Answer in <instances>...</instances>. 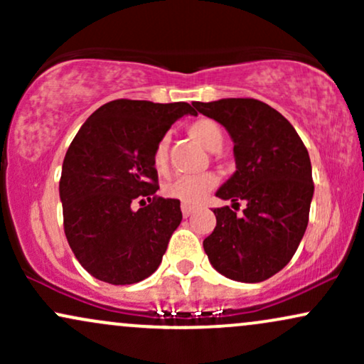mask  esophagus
I'll use <instances>...</instances> for the list:
<instances>
[{"label":"esophagus","mask_w":364,"mask_h":364,"mask_svg":"<svg viewBox=\"0 0 364 364\" xmlns=\"http://www.w3.org/2000/svg\"><path fill=\"white\" fill-rule=\"evenodd\" d=\"M181 212H183V215H185V217H190V215L195 212V207L185 205V203H183V205H181Z\"/></svg>","instance_id":"1"}]
</instances>
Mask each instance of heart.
<instances>
[{"mask_svg": "<svg viewBox=\"0 0 364 364\" xmlns=\"http://www.w3.org/2000/svg\"><path fill=\"white\" fill-rule=\"evenodd\" d=\"M188 135L195 139L198 144L208 150H219L224 141V133L215 121L208 118L195 119L193 123L188 124ZM168 157H169V139L162 136L157 141L152 152V166L156 173L164 174L168 171ZM217 185V176L214 173H203L198 176H179L169 181L164 186V195L169 198L179 200L185 205H196L202 202L205 196L214 190Z\"/></svg>", "mask_w": 364, "mask_h": 364, "instance_id": "heart-1", "label": "heart"}]
</instances>
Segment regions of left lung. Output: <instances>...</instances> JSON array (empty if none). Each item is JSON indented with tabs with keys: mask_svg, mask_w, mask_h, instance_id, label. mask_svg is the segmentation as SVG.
Masks as SVG:
<instances>
[{
	"mask_svg": "<svg viewBox=\"0 0 364 364\" xmlns=\"http://www.w3.org/2000/svg\"><path fill=\"white\" fill-rule=\"evenodd\" d=\"M193 107L219 121L235 141L236 173L217 191L232 207L215 208L203 240L212 267L240 282H262L289 263L301 243L313 198L311 162L303 140L279 111L257 99H220ZM240 207V203H237Z\"/></svg>",
	"mask_w": 364,
	"mask_h": 364,
	"instance_id": "left-lung-1",
	"label": "left lung"
}]
</instances>
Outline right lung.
<instances>
[{"label": "right lung", "mask_w": 364, "mask_h": 364, "mask_svg": "<svg viewBox=\"0 0 364 364\" xmlns=\"http://www.w3.org/2000/svg\"><path fill=\"white\" fill-rule=\"evenodd\" d=\"M185 114H196L186 102L116 99L82 124L66 150L60 179L65 235L99 281L135 284L161 265L183 214L179 200L157 196L152 152Z\"/></svg>", "instance_id": "obj_1"}]
</instances>
